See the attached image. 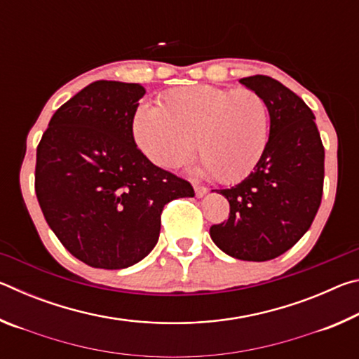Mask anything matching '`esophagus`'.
Segmentation results:
<instances>
[{
  "instance_id": "obj_1",
  "label": "esophagus",
  "mask_w": 359,
  "mask_h": 359,
  "mask_svg": "<svg viewBox=\"0 0 359 359\" xmlns=\"http://www.w3.org/2000/svg\"><path fill=\"white\" fill-rule=\"evenodd\" d=\"M193 188H194V194H196V198H203L205 193H208V188L205 187H201V185H198V184H194L193 185Z\"/></svg>"
}]
</instances>
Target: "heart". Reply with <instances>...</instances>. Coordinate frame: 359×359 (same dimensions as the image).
<instances>
[{"label": "heart", "mask_w": 359, "mask_h": 359, "mask_svg": "<svg viewBox=\"0 0 359 359\" xmlns=\"http://www.w3.org/2000/svg\"><path fill=\"white\" fill-rule=\"evenodd\" d=\"M133 133L144 155L163 168L182 165L196 141L199 171L229 184L244 179L263 158L269 109L253 90L193 85L169 92L160 106H139Z\"/></svg>", "instance_id": "1"}]
</instances>
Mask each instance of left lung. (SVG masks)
<instances>
[{"label":"left lung","instance_id":"left-lung-1","mask_svg":"<svg viewBox=\"0 0 359 359\" xmlns=\"http://www.w3.org/2000/svg\"><path fill=\"white\" fill-rule=\"evenodd\" d=\"M239 82L267 102L269 142L244 180L218 191L228 199L229 217L210 226V238L229 257L267 261L311 228L323 194L325 149L313 112L296 93L267 76Z\"/></svg>","mask_w":359,"mask_h":359}]
</instances>
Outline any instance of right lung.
Returning <instances> with one entry per match:
<instances>
[{
    "mask_svg": "<svg viewBox=\"0 0 359 359\" xmlns=\"http://www.w3.org/2000/svg\"><path fill=\"white\" fill-rule=\"evenodd\" d=\"M145 88L96 81L53 114L36 151V196L72 257L123 269L154 250L163 208L193 198L190 182L155 166L133 137Z\"/></svg>",
    "mask_w": 359,
    "mask_h": 359,
    "instance_id": "right-lung-1",
    "label": "right lung"
}]
</instances>
